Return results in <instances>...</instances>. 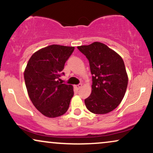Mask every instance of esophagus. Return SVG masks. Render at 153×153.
I'll use <instances>...</instances> for the list:
<instances>
[{
	"label": "esophagus",
	"instance_id": "esophagus-1",
	"mask_svg": "<svg viewBox=\"0 0 153 153\" xmlns=\"http://www.w3.org/2000/svg\"><path fill=\"white\" fill-rule=\"evenodd\" d=\"M75 87L77 89H78V90H79V89H80V88L82 87V84H78V85H75Z\"/></svg>",
	"mask_w": 153,
	"mask_h": 153
}]
</instances>
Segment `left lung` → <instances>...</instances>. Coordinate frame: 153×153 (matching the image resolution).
Masks as SVG:
<instances>
[{"mask_svg": "<svg viewBox=\"0 0 153 153\" xmlns=\"http://www.w3.org/2000/svg\"><path fill=\"white\" fill-rule=\"evenodd\" d=\"M88 59L93 75L91 94L85 100L89 111L106 114L117 108L126 94L128 77L123 58L105 44L78 46Z\"/></svg>", "mask_w": 153, "mask_h": 153, "instance_id": "8db88e82", "label": "left lung"}]
</instances>
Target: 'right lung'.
Returning a JSON list of instances; mask_svg holds the SVG:
<instances>
[{"label":"right lung","instance_id":"add662e5","mask_svg":"<svg viewBox=\"0 0 153 153\" xmlns=\"http://www.w3.org/2000/svg\"><path fill=\"white\" fill-rule=\"evenodd\" d=\"M75 47L51 45L35 52L24 71L27 94L38 111L45 117L66 113L74 95L73 87L59 82L65 62Z\"/></svg>","mask_w":153,"mask_h":153}]
</instances>
